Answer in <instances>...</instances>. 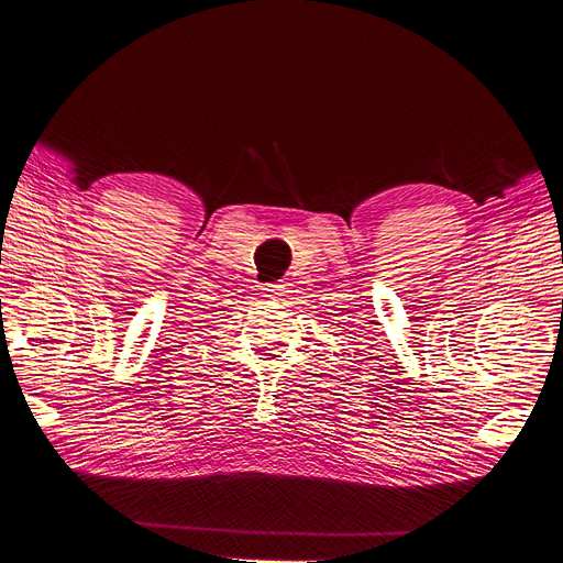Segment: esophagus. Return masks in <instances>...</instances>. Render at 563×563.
<instances>
[{
  "instance_id": "obj_1",
  "label": "esophagus",
  "mask_w": 563,
  "mask_h": 563,
  "mask_svg": "<svg viewBox=\"0 0 563 563\" xmlns=\"http://www.w3.org/2000/svg\"><path fill=\"white\" fill-rule=\"evenodd\" d=\"M285 295V285H280V283H271V285H264L262 287V297H266V299H280Z\"/></svg>"
}]
</instances>
